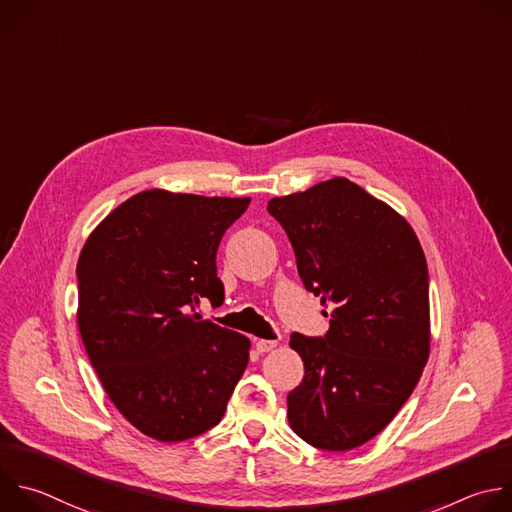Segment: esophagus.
<instances>
[{"label":"esophagus","mask_w":512,"mask_h":512,"mask_svg":"<svg viewBox=\"0 0 512 512\" xmlns=\"http://www.w3.org/2000/svg\"><path fill=\"white\" fill-rule=\"evenodd\" d=\"M275 346H277V339H255V350L259 354L271 352Z\"/></svg>","instance_id":"obj_1"}]
</instances>
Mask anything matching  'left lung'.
Wrapping results in <instances>:
<instances>
[{
    "label": "left lung",
    "instance_id": "left-lung-1",
    "mask_svg": "<svg viewBox=\"0 0 512 512\" xmlns=\"http://www.w3.org/2000/svg\"><path fill=\"white\" fill-rule=\"evenodd\" d=\"M267 211L305 289L333 305L323 337L291 335L305 376L287 396L289 426L321 450L358 448L390 424L428 362L424 251L404 217L344 177L275 197Z\"/></svg>",
    "mask_w": 512,
    "mask_h": 512
}]
</instances>
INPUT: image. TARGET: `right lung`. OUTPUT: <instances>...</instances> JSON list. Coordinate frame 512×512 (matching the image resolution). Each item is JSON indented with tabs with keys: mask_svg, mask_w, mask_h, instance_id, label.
Here are the masks:
<instances>
[{
	"mask_svg": "<svg viewBox=\"0 0 512 512\" xmlns=\"http://www.w3.org/2000/svg\"><path fill=\"white\" fill-rule=\"evenodd\" d=\"M251 199L144 191L88 237L76 267L78 327L108 398L142 434L181 442L217 426L249 339L201 319L225 299L217 249Z\"/></svg>",
	"mask_w": 512,
	"mask_h": 512,
	"instance_id": "add662e5",
	"label": "right lung"
}]
</instances>
